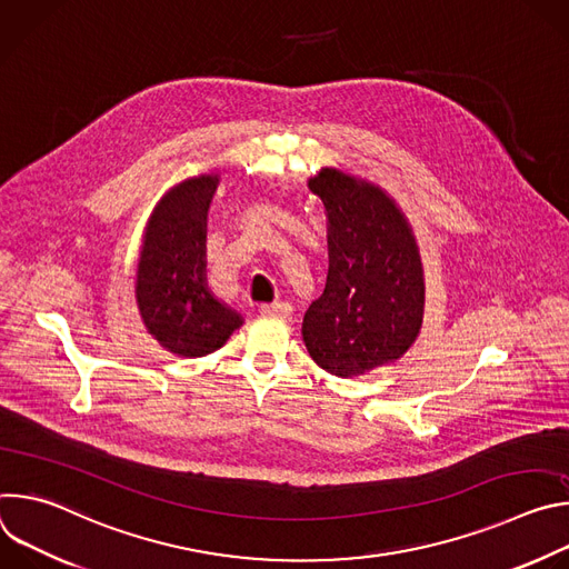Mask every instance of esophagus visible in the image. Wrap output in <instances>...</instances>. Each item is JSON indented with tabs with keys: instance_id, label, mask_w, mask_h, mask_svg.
I'll return each instance as SVG.
<instances>
[{
	"instance_id": "esophagus-1",
	"label": "esophagus",
	"mask_w": 569,
	"mask_h": 569,
	"mask_svg": "<svg viewBox=\"0 0 569 569\" xmlns=\"http://www.w3.org/2000/svg\"><path fill=\"white\" fill-rule=\"evenodd\" d=\"M259 312L261 315H277V317H288L292 312L290 303L286 301H274V303H261L259 306Z\"/></svg>"
}]
</instances>
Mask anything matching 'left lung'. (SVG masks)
<instances>
[{
    "mask_svg": "<svg viewBox=\"0 0 569 569\" xmlns=\"http://www.w3.org/2000/svg\"><path fill=\"white\" fill-rule=\"evenodd\" d=\"M329 218V277L303 315L310 358L353 378L398 360L423 321L426 283L417 238L396 202L340 169L308 180Z\"/></svg>",
    "mask_w": 569,
    "mask_h": 569,
    "instance_id": "left-lung-1",
    "label": "left lung"
}]
</instances>
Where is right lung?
<instances>
[{
	"mask_svg": "<svg viewBox=\"0 0 569 569\" xmlns=\"http://www.w3.org/2000/svg\"><path fill=\"white\" fill-rule=\"evenodd\" d=\"M218 176H198L152 209L137 263V306L146 331L167 351L202 358L242 327L207 286V213Z\"/></svg>",
	"mask_w": 569,
	"mask_h": 569,
	"instance_id": "right-lung-1",
	"label": "right lung"
}]
</instances>
